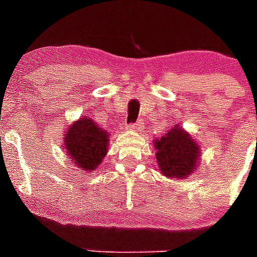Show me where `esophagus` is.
<instances>
[{
	"label": "esophagus",
	"instance_id": "1",
	"mask_svg": "<svg viewBox=\"0 0 257 257\" xmlns=\"http://www.w3.org/2000/svg\"><path fill=\"white\" fill-rule=\"evenodd\" d=\"M142 126H143V123L142 121H137V123H132L126 126L128 131H136V132H141Z\"/></svg>",
	"mask_w": 257,
	"mask_h": 257
}]
</instances>
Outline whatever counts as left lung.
I'll return each mask as SVG.
<instances>
[{
  "instance_id": "obj_1",
  "label": "left lung",
  "mask_w": 257,
  "mask_h": 257,
  "mask_svg": "<svg viewBox=\"0 0 257 257\" xmlns=\"http://www.w3.org/2000/svg\"><path fill=\"white\" fill-rule=\"evenodd\" d=\"M154 147L158 169L168 178H186L200 161V144L182 126L174 125L161 139H154Z\"/></svg>"
}]
</instances>
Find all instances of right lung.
Returning a JSON list of instances; mask_svg holds the SVG:
<instances>
[{
	"label": "right lung",
	"instance_id": "add662e5",
	"mask_svg": "<svg viewBox=\"0 0 257 257\" xmlns=\"http://www.w3.org/2000/svg\"><path fill=\"white\" fill-rule=\"evenodd\" d=\"M109 133L83 116L74 121L64 134V149L78 168L95 171L108 153Z\"/></svg>",
	"mask_w": 257,
	"mask_h": 257
}]
</instances>
